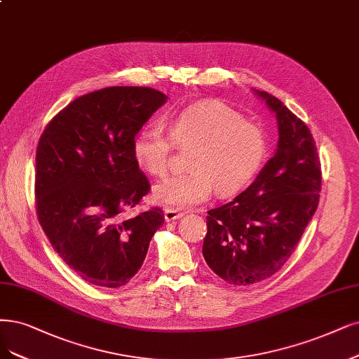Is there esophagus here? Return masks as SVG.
<instances>
[{
  "label": "esophagus",
  "instance_id": "esophagus-1",
  "mask_svg": "<svg viewBox=\"0 0 359 359\" xmlns=\"http://www.w3.org/2000/svg\"><path fill=\"white\" fill-rule=\"evenodd\" d=\"M182 216H183V213H180V211H177V210L167 208V210L164 211V217H165V220H167V222L177 220V219H180Z\"/></svg>",
  "mask_w": 359,
  "mask_h": 359
}]
</instances>
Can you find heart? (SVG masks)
I'll use <instances>...</instances> for the list:
<instances>
[{
	"instance_id": "1",
	"label": "heart",
	"mask_w": 359,
	"mask_h": 359,
	"mask_svg": "<svg viewBox=\"0 0 359 359\" xmlns=\"http://www.w3.org/2000/svg\"><path fill=\"white\" fill-rule=\"evenodd\" d=\"M168 133L156 126L142 127L131 142L136 164L152 176H164L172 142L192 148L191 171L170 176L154 188V198L167 208L187 210L205 203L213 187L220 196L241 192L260 171L268 154L263 130L229 106L205 100L172 115Z\"/></svg>"
}]
</instances>
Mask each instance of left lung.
Wrapping results in <instances>:
<instances>
[{
	"label": "left lung",
	"mask_w": 359,
	"mask_h": 359,
	"mask_svg": "<svg viewBox=\"0 0 359 359\" xmlns=\"http://www.w3.org/2000/svg\"><path fill=\"white\" fill-rule=\"evenodd\" d=\"M256 95L276 116V151L244 192L208 211L203 244L210 269L232 285L256 284L283 268L321 192L320 156L308 126L269 93Z\"/></svg>",
	"instance_id": "obj_1"
}]
</instances>
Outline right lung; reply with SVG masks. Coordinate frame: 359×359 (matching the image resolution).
Returning <instances> with one entry per match:
<instances>
[{"mask_svg": "<svg viewBox=\"0 0 359 359\" xmlns=\"http://www.w3.org/2000/svg\"><path fill=\"white\" fill-rule=\"evenodd\" d=\"M167 102L149 87H108L71 102L36 148V215L53 248L84 281L126 285L142 268L161 208L123 219L149 192L131 152L136 133Z\"/></svg>", "mask_w": 359, "mask_h": 359, "instance_id": "obj_1", "label": "right lung"}]
</instances>
